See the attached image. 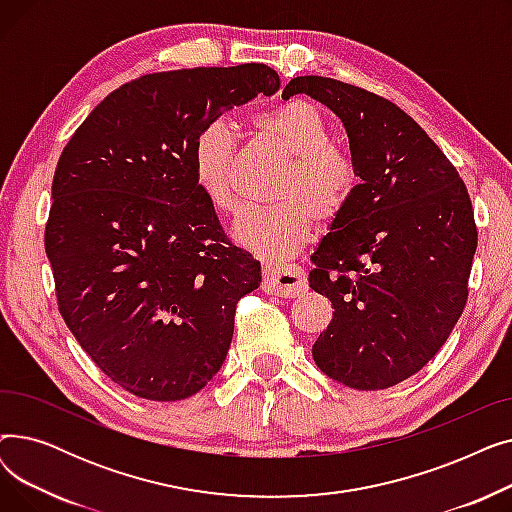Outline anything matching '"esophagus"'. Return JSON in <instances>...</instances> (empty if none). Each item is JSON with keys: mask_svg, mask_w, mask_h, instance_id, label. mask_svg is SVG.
I'll return each mask as SVG.
<instances>
[{"mask_svg": "<svg viewBox=\"0 0 512 512\" xmlns=\"http://www.w3.org/2000/svg\"><path fill=\"white\" fill-rule=\"evenodd\" d=\"M263 290L276 294V297L294 299L307 290V276L305 270L297 265H284V267H263Z\"/></svg>", "mask_w": 512, "mask_h": 512, "instance_id": "esophagus-1", "label": "esophagus"}]
</instances>
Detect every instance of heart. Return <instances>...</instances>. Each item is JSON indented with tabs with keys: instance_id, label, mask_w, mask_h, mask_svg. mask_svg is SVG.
I'll return each mask as SVG.
<instances>
[{
	"instance_id": "b5f03b06",
	"label": "heart",
	"mask_w": 512,
	"mask_h": 512,
	"mask_svg": "<svg viewBox=\"0 0 512 512\" xmlns=\"http://www.w3.org/2000/svg\"><path fill=\"white\" fill-rule=\"evenodd\" d=\"M251 126L259 143L292 161L276 191L282 203L249 207L236 220L232 236L257 257L282 261L311 236L313 215L319 222H330L344 209L357 186V170L351 157L330 145L324 114L305 99L270 107L257 114ZM193 172L215 209H236V141L226 122L215 120L199 130Z\"/></svg>"
}]
</instances>
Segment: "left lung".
Returning a JSON list of instances; mask_svg holds the SVG:
<instances>
[{
  "label": "left lung",
  "mask_w": 512,
  "mask_h": 512,
  "mask_svg": "<svg viewBox=\"0 0 512 512\" xmlns=\"http://www.w3.org/2000/svg\"><path fill=\"white\" fill-rule=\"evenodd\" d=\"M292 95L342 120L361 178L311 257L309 286L334 305L313 361L348 388L384 390L432 361L465 309L477 249L467 186L392 101L324 76L292 78Z\"/></svg>",
  "instance_id": "obj_1"
}]
</instances>
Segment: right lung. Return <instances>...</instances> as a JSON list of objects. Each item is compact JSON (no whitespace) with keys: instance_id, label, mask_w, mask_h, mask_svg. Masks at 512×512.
Masks as SVG:
<instances>
[{"instance_id":"obj_1","label":"right lung","mask_w":512,"mask_h":512,"mask_svg":"<svg viewBox=\"0 0 512 512\" xmlns=\"http://www.w3.org/2000/svg\"><path fill=\"white\" fill-rule=\"evenodd\" d=\"M278 89L265 64L145 74L107 95L60 155L45 228L60 313L134 396L188 398L226 361L261 263L228 242L195 180L193 143Z\"/></svg>"}]
</instances>
